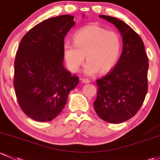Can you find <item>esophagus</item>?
I'll return each instance as SVG.
<instances>
[{
	"label": "esophagus",
	"instance_id": "obj_1",
	"mask_svg": "<svg viewBox=\"0 0 160 160\" xmlns=\"http://www.w3.org/2000/svg\"><path fill=\"white\" fill-rule=\"evenodd\" d=\"M82 83H90V80H88V79H82Z\"/></svg>",
	"mask_w": 160,
	"mask_h": 160
}]
</instances>
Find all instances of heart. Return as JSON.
Returning <instances> with one entry per match:
<instances>
[{"label":"heart","instance_id":"1","mask_svg":"<svg viewBox=\"0 0 160 160\" xmlns=\"http://www.w3.org/2000/svg\"><path fill=\"white\" fill-rule=\"evenodd\" d=\"M74 44L65 42L63 52L68 69L77 72L86 60L84 73L92 76L106 73L115 67L120 57L122 42L120 35L96 24L81 28L73 36Z\"/></svg>","mask_w":160,"mask_h":160}]
</instances>
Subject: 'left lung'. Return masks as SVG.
I'll use <instances>...</instances> for the list:
<instances>
[{
	"label": "left lung",
	"instance_id": "1",
	"mask_svg": "<svg viewBox=\"0 0 160 160\" xmlns=\"http://www.w3.org/2000/svg\"><path fill=\"white\" fill-rule=\"evenodd\" d=\"M100 18L115 25L122 37L123 49L115 68L96 80L95 111L109 123H122L136 115L147 92L148 58L139 35L122 20L106 15Z\"/></svg>",
	"mask_w": 160,
	"mask_h": 160
}]
</instances>
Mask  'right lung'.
<instances>
[{
  "mask_svg": "<svg viewBox=\"0 0 160 160\" xmlns=\"http://www.w3.org/2000/svg\"><path fill=\"white\" fill-rule=\"evenodd\" d=\"M74 17L47 19L31 29L19 45L14 62L15 93L21 109L37 122H50L61 113L68 94L79 83L64 68L63 45Z\"/></svg>",
  "mask_w": 160,
  "mask_h": 160,
  "instance_id": "obj_1",
  "label": "right lung"
}]
</instances>
